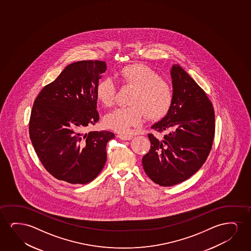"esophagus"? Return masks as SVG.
Returning <instances> with one entry per match:
<instances>
[{
    "label": "esophagus",
    "mask_w": 251,
    "mask_h": 251,
    "mask_svg": "<svg viewBox=\"0 0 251 251\" xmlns=\"http://www.w3.org/2000/svg\"><path fill=\"white\" fill-rule=\"evenodd\" d=\"M117 137L123 140V141H130L133 138V135H129V134H118Z\"/></svg>",
    "instance_id": "obj_1"
}]
</instances>
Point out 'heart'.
Here are the masks:
<instances>
[{"instance_id":"b5f03b06","label":"heart","mask_w":251,"mask_h":251,"mask_svg":"<svg viewBox=\"0 0 251 251\" xmlns=\"http://www.w3.org/2000/svg\"><path fill=\"white\" fill-rule=\"evenodd\" d=\"M117 78L124 86L134 88L130 104L127 108H117L103 118L105 127L126 134L132 127H140L148 114L151 119H158L167 113L173 100V91L170 84L163 80L155 70L141 63L125 66L117 73ZM116 84L110 78L98 83L97 100L103 106L114 103Z\"/></svg>"}]
</instances>
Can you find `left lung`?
I'll return each mask as SVG.
<instances>
[{"label": "left lung", "mask_w": 251, "mask_h": 251, "mask_svg": "<svg viewBox=\"0 0 251 251\" xmlns=\"http://www.w3.org/2000/svg\"><path fill=\"white\" fill-rule=\"evenodd\" d=\"M173 100L151 128L165 131L162 140L148 134L151 149L142 158L147 175L158 185H175L199 171L213 145V104L201 86L178 64L171 69Z\"/></svg>", "instance_id": "1"}]
</instances>
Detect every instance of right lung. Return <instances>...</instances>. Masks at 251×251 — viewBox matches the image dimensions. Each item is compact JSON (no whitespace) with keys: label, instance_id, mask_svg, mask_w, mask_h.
<instances>
[{"label":"right lung","instance_id":"obj_1","mask_svg":"<svg viewBox=\"0 0 251 251\" xmlns=\"http://www.w3.org/2000/svg\"><path fill=\"white\" fill-rule=\"evenodd\" d=\"M106 63L80 61L67 66L35 100L29 124L31 143L45 168L72 184L92 182L106 162L110 131L84 133L100 119L96 87Z\"/></svg>","mask_w":251,"mask_h":251}]
</instances>
